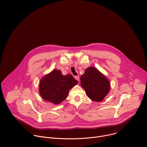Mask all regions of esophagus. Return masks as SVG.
I'll use <instances>...</instances> for the list:
<instances>
[{
  "label": "esophagus",
  "instance_id": "esophagus-1",
  "mask_svg": "<svg viewBox=\"0 0 147 147\" xmlns=\"http://www.w3.org/2000/svg\"><path fill=\"white\" fill-rule=\"evenodd\" d=\"M74 78H75V79L77 80L78 81H80V77H79V76H75Z\"/></svg>",
  "mask_w": 147,
  "mask_h": 147
}]
</instances>
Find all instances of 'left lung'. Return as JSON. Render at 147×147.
<instances>
[{
  "mask_svg": "<svg viewBox=\"0 0 147 147\" xmlns=\"http://www.w3.org/2000/svg\"><path fill=\"white\" fill-rule=\"evenodd\" d=\"M80 81L87 96L94 101L103 100L110 90L108 79L94 67L87 68L85 73L81 76Z\"/></svg>",
  "mask_w": 147,
  "mask_h": 147,
  "instance_id": "left-lung-1",
  "label": "left lung"
}]
</instances>
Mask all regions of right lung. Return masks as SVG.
I'll use <instances>...</instances> for the list:
<instances>
[{"mask_svg":"<svg viewBox=\"0 0 147 147\" xmlns=\"http://www.w3.org/2000/svg\"><path fill=\"white\" fill-rule=\"evenodd\" d=\"M77 84L71 74L63 76L60 70L54 69L40 80L39 94L45 101L57 105L66 98L69 90Z\"/></svg>","mask_w":147,"mask_h":147,"instance_id":"add662e5","label":"right lung"}]
</instances>
